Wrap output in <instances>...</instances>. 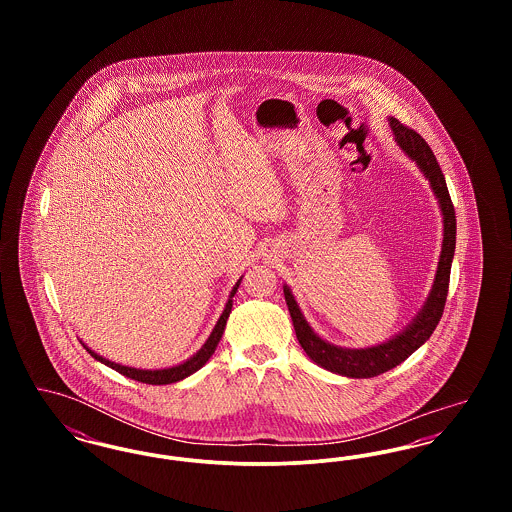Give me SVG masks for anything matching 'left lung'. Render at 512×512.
<instances>
[{
  "mask_svg": "<svg viewBox=\"0 0 512 512\" xmlns=\"http://www.w3.org/2000/svg\"><path fill=\"white\" fill-rule=\"evenodd\" d=\"M390 126L395 134L397 146L413 159L418 169L428 178L434 194L438 197L439 209L443 215V244H441V255H439L438 272H436L432 292L428 295L422 311L401 334H397L386 343L366 347V349H343L318 338L313 328L309 326V322L301 315L299 305L295 303L290 288L284 286V297L292 315L295 336L301 343V347L305 349V353L309 355V359L330 372L349 376V378H372V376L384 374L393 366L401 365L407 357H411L414 351L434 334L439 318L443 315L447 292H449V274H451V263H453L455 242H457V219H455V207H453L451 195L445 184V176L439 169L434 151L418 132H414L413 128L401 124L393 117H390Z\"/></svg>",
  "mask_w": 512,
  "mask_h": 512,
  "instance_id": "8db88e82",
  "label": "left lung"
}]
</instances>
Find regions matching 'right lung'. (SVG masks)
Returning a JSON list of instances; mask_svg holds the SVG:
<instances>
[{
  "label": "right lung",
  "instance_id": "1",
  "mask_svg": "<svg viewBox=\"0 0 512 512\" xmlns=\"http://www.w3.org/2000/svg\"><path fill=\"white\" fill-rule=\"evenodd\" d=\"M240 282H242V280H238V282H236V286L232 288V292H230V299H228V303H226V307H224V311H222V315H220L217 326L213 328V332H211L209 340L205 341V345L195 353L194 357H190V359H188L186 363H182V365L171 366V368H161V370H142V368H132V366H122L117 365V363H111V361L103 359V357L98 355V353H94L92 349H88L84 343H82V345L86 347V351H88L96 361L103 363V365L111 366L113 370L121 372L122 376H126V378L138 380V382H142V384H151V386L174 384V382L184 380V378H188L190 374H194L195 370H199L201 366L205 365V363L211 359V355L215 353V349H217V345H219L220 338H222V332H224L226 320H228V317H230V311H232V297H234V293L238 292Z\"/></svg>",
  "mask_w": 512,
  "mask_h": 512
}]
</instances>
